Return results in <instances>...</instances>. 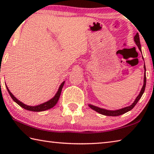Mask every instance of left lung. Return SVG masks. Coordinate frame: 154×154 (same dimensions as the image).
Returning <instances> with one entry per match:
<instances>
[{"label": "left lung", "mask_w": 154, "mask_h": 154, "mask_svg": "<svg viewBox=\"0 0 154 154\" xmlns=\"http://www.w3.org/2000/svg\"><path fill=\"white\" fill-rule=\"evenodd\" d=\"M134 42L136 43V45L138 46V48H139V50L140 51V52H141V47H140L139 33H137L136 35L134 36ZM144 69H145L144 83H143V85L142 87V89H141V90H140L139 94L138 95L137 98L135 99V100L134 101V103H132L131 105L128 106H126V107L122 108L121 109H118V110H115V111L106 110V109L99 108V107H98V106H94V105H89L90 107L92 109H93V110H94L96 112H98V113L102 114V115H104V116H120V115L124 114L125 113H126V112L131 110V109H133L134 107V106L137 105L138 101L140 100V98H141L143 94L144 93V92H145V86H146V73H145L146 69H145V65H144Z\"/></svg>", "instance_id": "1"}]
</instances>
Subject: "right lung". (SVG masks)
<instances>
[{
  "mask_svg": "<svg viewBox=\"0 0 154 154\" xmlns=\"http://www.w3.org/2000/svg\"><path fill=\"white\" fill-rule=\"evenodd\" d=\"M64 82H62L61 83V85H60L58 92H57V93L56 94V95L54 96V98H52L51 99H50V100L47 101V102H45V103L41 104V105H36V106H28V105H25V104H24L22 102H20V101L19 100H17V99L14 96V94H13L10 92L9 88H7V85H6V87H7V91H8V92L10 94V96H11V97L12 98L13 100H14L17 104H18V105H19L20 106H22V108L26 109V110H28V111L40 112V111L48 110V109L54 107V106L56 105V103H58V101L59 100L60 96L62 89L64 86Z\"/></svg>",
  "mask_w": 154,
  "mask_h": 154,
  "instance_id": "add662e5",
  "label": "right lung"
}]
</instances>
